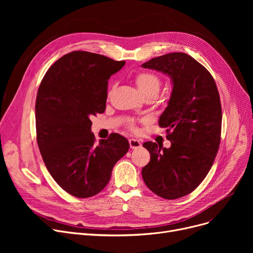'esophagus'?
Here are the masks:
<instances>
[{"label":"esophagus","instance_id":"1","mask_svg":"<svg viewBox=\"0 0 253 253\" xmlns=\"http://www.w3.org/2000/svg\"><path fill=\"white\" fill-rule=\"evenodd\" d=\"M129 144H130V148L132 150H136V149H139L141 147V142L137 139H134V138L129 139Z\"/></svg>","mask_w":253,"mask_h":253}]
</instances>
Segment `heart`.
I'll list each match as a JSON object with an SVG mask.
<instances>
[{
    "label": "heart",
    "mask_w": 253,
    "mask_h": 253,
    "mask_svg": "<svg viewBox=\"0 0 253 253\" xmlns=\"http://www.w3.org/2000/svg\"><path fill=\"white\" fill-rule=\"evenodd\" d=\"M134 82L142 96L147 94L157 95L161 87V81L160 79H159V77L149 72L138 73L134 77ZM128 126L131 129H134V125L131 121L128 123Z\"/></svg>",
    "instance_id": "b5f03b06"
}]
</instances>
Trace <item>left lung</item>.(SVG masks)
I'll list each match as a JSON object with an SVG mask.
<instances>
[{"instance_id": "obj_1", "label": "left lung", "mask_w": 253, "mask_h": 253, "mask_svg": "<svg viewBox=\"0 0 253 253\" xmlns=\"http://www.w3.org/2000/svg\"><path fill=\"white\" fill-rule=\"evenodd\" d=\"M141 66L168 75L173 85L159 119L171 147L144 142L151 160L141 170L153 193L173 200L192 193L214 162L221 133L219 93L211 74L185 53H168Z\"/></svg>"}]
</instances>
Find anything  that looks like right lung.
<instances>
[{
  "label": "right lung",
  "mask_w": 253,
  "mask_h": 253,
  "mask_svg": "<svg viewBox=\"0 0 253 253\" xmlns=\"http://www.w3.org/2000/svg\"><path fill=\"white\" fill-rule=\"evenodd\" d=\"M125 61L86 51L59 58L45 74L36 100L37 142L51 176L66 193L88 198L109 183L129 150L120 134L95 144L91 117L105 111L108 80Z\"/></svg>",
  "instance_id": "obj_1"
}]
</instances>
